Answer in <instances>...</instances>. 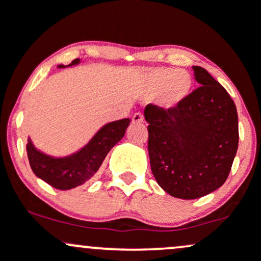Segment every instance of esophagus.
Returning <instances> with one entry per match:
<instances>
[{"label":"esophagus","instance_id":"1","mask_svg":"<svg viewBox=\"0 0 261 261\" xmlns=\"http://www.w3.org/2000/svg\"><path fill=\"white\" fill-rule=\"evenodd\" d=\"M143 121V115L141 113H135L133 116V122L135 124H140V122Z\"/></svg>","mask_w":261,"mask_h":261}]
</instances>
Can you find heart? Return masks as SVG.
<instances>
[{
  "mask_svg": "<svg viewBox=\"0 0 261 261\" xmlns=\"http://www.w3.org/2000/svg\"><path fill=\"white\" fill-rule=\"evenodd\" d=\"M142 87L151 94L161 93L163 106L174 108L190 94L193 89V79L187 71L160 67L146 74L142 81Z\"/></svg>",
  "mask_w": 261,
  "mask_h": 261,
  "instance_id": "b5f03b06",
  "label": "heart"
}]
</instances>
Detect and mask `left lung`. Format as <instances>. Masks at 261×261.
Masks as SVG:
<instances>
[{
    "instance_id": "obj_1",
    "label": "left lung",
    "mask_w": 261,
    "mask_h": 261,
    "mask_svg": "<svg viewBox=\"0 0 261 261\" xmlns=\"http://www.w3.org/2000/svg\"><path fill=\"white\" fill-rule=\"evenodd\" d=\"M199 88L174 108L148 104V154L160 187L193 200L222 187L238 149L234 101L205 68L194 66Z\"/></svg>"
}]
</instances>
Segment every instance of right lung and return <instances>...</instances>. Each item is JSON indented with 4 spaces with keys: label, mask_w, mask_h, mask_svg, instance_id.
I'll return each mask as SVG.
<instances>
[{
    "label": "right lung",
    "mask_w": 261,
    "mask_h": 261,
    "mask_svg": "<svg viewBox=\"0 0 261 261\" xmlns=\"http://www.w3.org/2000/svg\"><path fill=\"white\" fill-rule=\"evenodd\" d=\"M79 62L80 60L76 59L68 66ZM59 67L65 66L60 65ZM130 121V119H121L109 122L81 151L64 158H54L41 153L28 139L27 153L31 168L38 178L59 190H70L85 184L97 173L108 152L124 137Z\"/></svg>",
    "instance_id": "1"
}]
</instances>
